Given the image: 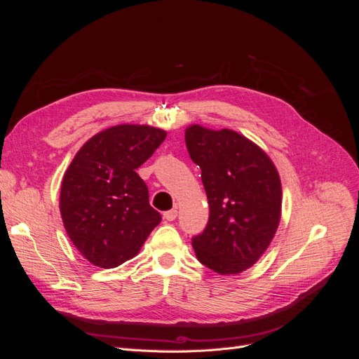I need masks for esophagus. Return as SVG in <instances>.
<instances>
[{"label": "esophagus", "instance_id": "esophagus-1", "mask_svg": "<svg viewBox=\"0 0 359 359\" xmlns=\"http://www.w3.org/2000/svg\"><path fill=\"white\" fill-rule=\"evenodd\" d=\"M177 215H178L177 208L169 210V211H166L165 214H163V217H165V219H166L168 222H173V220H175V219H177Z\"/></svg>", "mask_w": 359, "mask_h": 359}]
</instances>
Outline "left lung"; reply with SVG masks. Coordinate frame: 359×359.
<instances>
[{
    "label": "left lung",
    "mask_w": 359,
    "mask_h": 359,
    "mask_svg": "<svg viewBox=\"0 0 359 359\" xmlns=\"http://www.w3.org/2000/svg\"><path fill=\"white\" fill-rule=\"evenodd\" d=\"M190 158L201 168L210 203L203 232L191 240L202 265L240 274L273 241L281 217V182L262 148L229 128L193 124L186 130Z\"/></svg>",
    "instance_id": "1"
}]
</instances>
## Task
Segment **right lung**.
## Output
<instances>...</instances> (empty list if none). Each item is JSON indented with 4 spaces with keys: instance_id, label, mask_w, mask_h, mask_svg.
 Instances as JSON below:
<instances>
[{
    "instance_id": "1",
    "label": "right lung",
    "mask_w": 359,
    "mask_h": 359,
    "mask_svg": "<svg viewBox=\"0 0 359 359\" xmlns=\"http://www.w3.org/2000/svg\"><path fill=\"white\" fill-rule=\"evenodd\" d=\"M165 137V130L151 126H114L86 140L64 173L61 219L93 265L115 268L135 257L161 222L136 169Z\"/></svg>"
}]
</instances>
